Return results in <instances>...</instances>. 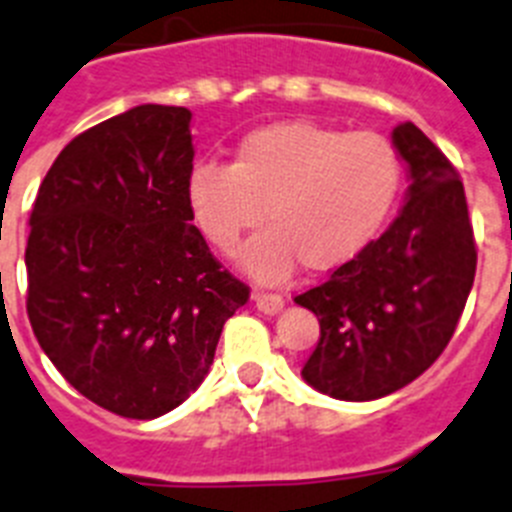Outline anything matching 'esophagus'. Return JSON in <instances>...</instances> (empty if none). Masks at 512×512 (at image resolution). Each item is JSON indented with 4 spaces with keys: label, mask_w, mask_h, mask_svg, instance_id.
Wrapping results in <instances>:
<instances>
[{
    "label": "esophagus",
    "mask_w": 512,
    "mask_h": 512,
    "mask_svg": "<svg viewBox=\"0 0 512 512\" xmlns=\"http://www.w3.org/2000/svg\"><path fill=\"white\" fill-rule=\"evenodd\" d=\"M255 304L262 314H278L283 309V299L278 293H255Z\"/></svg>",
    "instance_id": "34e87169"
}]
</instances>
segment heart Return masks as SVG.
<instances>
[{
	"label": "heart",
	"mask_w": 512,
	"mask_h": 512,
	"mask_svg": "<svg viewBox=\"0 0 512 512\" xmlns=\"http://www.w3.org/2000/svg\"><path fill=\"white\" fill-rule=\"evenodd\" d=\"M402 185L397 149L373 131L342 133L309 121L257 128L231 164L198 162L185 180L193 224L231 252L262 221L239 262L260 283H281L304 262L327 273L361 255Z\"/></svg>",
	"instance_id": "obj_1"
}]
</instances>
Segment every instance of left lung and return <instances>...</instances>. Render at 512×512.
<instances>
[{
	"instance_id": "left-lung-1",
	"label": "left lung",
	"mask_w": 512,
	"mask_h": 512,
	"mask_svg": "<svg viewBox=\"0 0 512 512\" xmlns=\"http://www.w3.org/2000/svg\"><path fill=\"white\" fill-rule=\"evenodd\" d=\"M391 144L410 170L394 224L293 299L319 319L301 376L345 402L386 397L428 371L453 337L477 273L456 167L415 123H399Z\"/></svg>"
}]
</instances>
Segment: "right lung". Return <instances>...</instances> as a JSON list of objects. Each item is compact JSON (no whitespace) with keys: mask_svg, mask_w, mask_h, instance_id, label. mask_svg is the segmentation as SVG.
Segmentation results:
<instances>
[{"mask_svg":"<svg viewBox=\"0 0 512 512\" xmlns=\"http://www.w3.org/2000/svg\"><path fill=\"white\" fill-rule=\"evenodd\" d=\"M188 108L139 105L64 146L30 213L28 317L102 410L154 420L201 386L250 299L193 226Z\"/></svg>","mask_w":512,"mask_h":512,"instance_id":"obj_1","label":"right lung"}]
</instances>
